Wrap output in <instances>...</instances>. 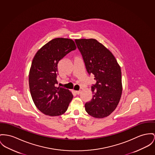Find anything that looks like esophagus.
<instances>
[{
    "label": "esophagus",
    "instance_id": "34e87169",
    "mask_svg": "<svg viewBox=\"0 0 155 155\" xmlns=\"http://www.w3.org/2000/svg\"><path fill=\"white\" fill-rule=\"evenodd\" d=\"M75 92L77 94H81V91H75Z\"/></svg>",
    "mask_w": 155,
    "mask_h": 155
}]
</instances>
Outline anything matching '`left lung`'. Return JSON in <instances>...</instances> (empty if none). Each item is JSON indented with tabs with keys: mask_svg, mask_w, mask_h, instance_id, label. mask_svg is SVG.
Masks as SVG:
<instances>
[{
	"mask_svg": "<svg viewBox=\"0 0 155 155\" xmlns=\"http://www.w3.org/2000/svg\"><path fill=\"white\" fill-rule=\"evenodd\" d=\"M87 73L94 76L92 86L93 97L84 104L85 110L96 118L112 114L120 101L122 92L120 67L113 54L94 39H76Z\"/></svg>",
	"mask_w": 155,
	"mask_h": 155,
	"instance_id": "left-lung-1",
	"label": "left lung"
}]
</instances>
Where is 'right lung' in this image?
<instances>
[{"mask_svg": "<svg viewBox=\"0 0 155 155\" xmlns=\"http://www.w3.org/2000/svg\"><path fill=\"white\" fill-rule=\"evenodd\" d=\"M76 46L66 38H55L49 41L36 53L29 75V89L36 107L50 116H60L68 109L73 94L68 89L57 87L58 63Z\"/></svg>", "mask_w": 155, "mask_h": 155, "instance_id": "obj_1", "label": "right lung"}]
</instances>
